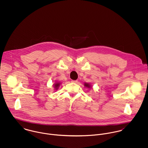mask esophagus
Segmentation results:
<instances>
[{
    "instance_id": "34e87169",
    "label": "esophagus",
    "mask_w": 148,
    "mask_h": 148,
    "mask_svg": "<svg viewBox=\"0 0 148 148\" xmlns=\"http://www.w3.org/2000/svg\"><path fill=\"white\" fill-rule=\"evenodd\" d=\"M77 82H78L77 80H72V81H71V82H72V83H77Z\"/></svg>"
}]
</instances>
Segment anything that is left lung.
Here are the masks:
<instances>
[{"instance_id": "obj_1", "label": "left lung", "mask_w": 148, "mask_h": 148, "mask_svg": "<svg viewBox=\"0 0 148 148\" xmlns=\"http://www.w3.org/2000/svg\"><path fill=\"white\" fill-rule=\"evenodd\" d=\"M85 85L86 86H87V87H89V86H89V85L88 84H85Z\"/></svg>"}]
</instances>
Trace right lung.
Wrapping results in <instances>:
<instances>
[{
    "label": "right lung",
    "mask_w": 148,
    "mask_h": 148,
    "mask_svg": "<svg viewBox=\"0 0 148 148\" xmlns=\"http://www.w3.org/2000/svg\"><path fill=\"white\" fill-rule=\"evenodd\" d=\"M59 83H58V84H55V87L56 88H58V86H59Z\"/></svg>",
    "instance_id": "right-lung-1"
}]
</instances>
